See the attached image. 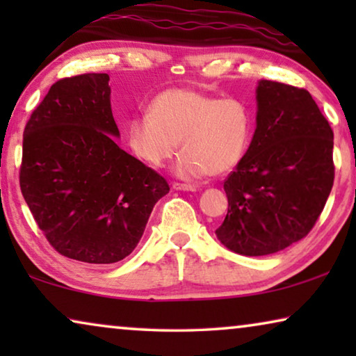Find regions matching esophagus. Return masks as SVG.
Here are the masks:
<instances>
[{"label":"esophagus","mask_w":356,"mask_h":356,"mask_svg":"<svg viewBox=\"0 0 356 356\" xmlns=\"http://www.w3.org/2000/svg\"><path fill=\"white\" fill-rule=\"evenodd\" d=\"M173 188L177 189V191H196V186L194 184H188V183H173Z\"/></svg>","instance_id":"esophagus-1"}]
</instances>
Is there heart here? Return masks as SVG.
Here are the masks:
<instances>
[{
    "label": "heart",
    "instance_id": "heart-1",
    "mask_svg": "<svg viewBox=\"0 0 356 356\" xmlns=\"http://www.w3.org/2000/svg\"><path fill=\"white\" fill-rule=\"evenodd\" d=\"M254 118L241 99L197 89H168L155 95L149 113L126 124V144L136 159L159 168L181 147L177 172L183 178L232 172L251 144Z\"/></svg>",
    "mask_w": 356,
    "mask_h": 356
}]
</instances>
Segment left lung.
<instances>
[{
  "instance_id": "1",
  "label": "left lung",
  "mask_w": 356,
  "mask_h": 356,
  "mask_svg": "<svg viewBox=\"0 0 356 356\" xmlns=\"http://www.w3.org/2000/svg\"><path fill=\"white\" fill-rule=\"evenodd\" d=\"M256 131L223 181V246L243 256L285 250L311 232L334 184V133L306 89L261 81Z\"/></svg>"
}]
</instances>
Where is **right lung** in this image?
I'll list each match as a JSON object with an SVG mask.
<instances>
[{"mask_svg":"<svg viewBox=\"0 0 356 356\" xmlns=\"http://www.w3.org/2000/svg\"><path fill=\"white\" fill-rule=\"evenodd\" d=\"M110 76L55 82L32 111L19 184L48 243L70 259L113 264L134 251L167 179L120 149Z\"/></svg>","mask_w":356,"mask_h":356,"instance_id":"obj_1","label":"right lung"}]
</instances>
